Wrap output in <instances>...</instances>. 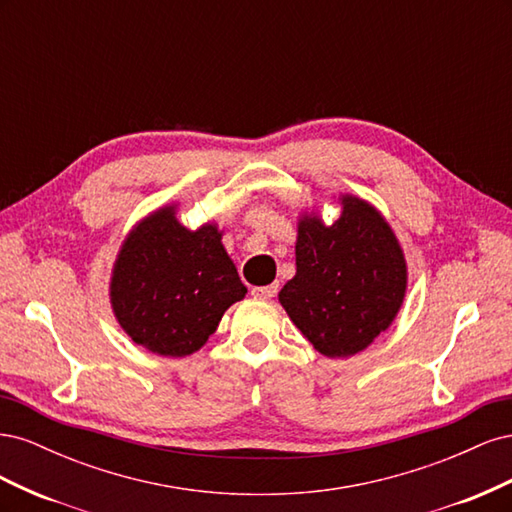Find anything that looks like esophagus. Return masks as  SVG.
I'll use <instances>...</instances> for the list:
<instances>
[{"label":"esophagus","mask_w":512,"mask_h":512,"mask_svg":"<svg viewBox=\"0 0 512 512\" xmlns=\"http://www.w3.org/2000/svg\"><path fill=\"white\" fill-rule=\"evenodd\" d=\"M277 290H280V284H271V286H260V288H252V294L258 299H273Z\"/></svg>","instance_id":"esophagus-1"}]
</instances>
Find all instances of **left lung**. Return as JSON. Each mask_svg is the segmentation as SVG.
<instances>
[{"instance_id": "8db88e82", "label": "left lung", "mask_w": 512, "mask_h": 512, "mask_svg": "<svg viewBox=\"0 0 512 512\" xmlns=\"http://www.w3.org/2000/svg\"><path fill=\"white\" fill-rule=\"evenodd\" d=\"M327 226L318 213L299 220L297 275L280 303L320 354L342 359L389 329L406 297L408 269L391 226L365 200L342 196Z\"/></svg>"}]
</instances>
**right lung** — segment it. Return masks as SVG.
I'll return each mask as SVG.
<instances>
[{
  "label": "right lung",
  "mask_w": 512,
  "mask_h": 512,
  "mask_svg": "<svg viewBox=\"0 0 512 512\" xmlns=\"http://www.w3.org/2000/svg\"><path fill=\"white\" fill-rule=\"evenodd\" d=\"M245 292L218 226L188 230L177 222L175 205L132 228L111 277V305L121 329L160 356L203 348Z\"/></svg>",
  "instance_id": "1"
}]
</instances>
